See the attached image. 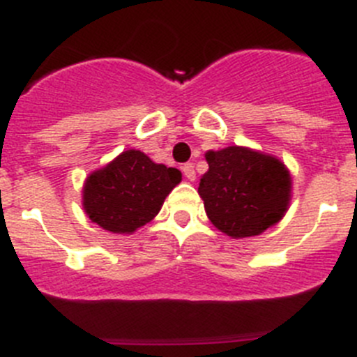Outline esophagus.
Returning a JSON list of instances; mask_svg holds the SVG:
<instances>
[{"label": "esophagus", "instance_id": "obj_1", "mask_svg": "<svg viewBox=\"0 0 357 357\" xmlns=\"http://www.w3.org/2000/svg\"><path fill=\"white\" fill-rule=\"evenodd\" d=\"M182 172H183V175H185V177H187V180H190V182H192V180L196 178V172H194L192 163H185V165H183Z\"/></svg>", "mask_w": 357, "mask_h": 357}]
</instances>
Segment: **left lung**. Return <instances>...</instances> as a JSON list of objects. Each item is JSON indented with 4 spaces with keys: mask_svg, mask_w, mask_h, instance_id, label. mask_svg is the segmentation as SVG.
I'll use <instances>...</instances> for the list:
<instances>
[{
    "mask_svg": "<svg viewBox=\"0 0 357 357\" xmlns=\"http://www.w3.org/2000/svg\"><path fill=\"white\" fill-rule=\"evenodd\" d=\"M204 158L208 172L197 192L218 231L234 239L252 238L283 218L291 177L278 158L239 146L208 151Z\"/></svg>",
    "mask_w": 357,
    "mask_h": 357,
    "instance_id": "8db88e82",
    "label": "left lung"
}]
</instances>
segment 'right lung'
<instances>
[{
  "label": "right lung",
  "mask_w": 357,
  "mask_h": 357,
  "mask_svg": "<svg viewBox=\"0 0 357 357\" xmlns=\"http://www.w3.org/2000/svg\"><path fill=\"white\" fill-rule=\"evenodd\" d=\"M180 180L177 168L154 163L137 149L123 151L84 180V213L112 234H132L160 213Z\"/></svg>",
  "instance_id": "obj_1"
}]
</instances>
